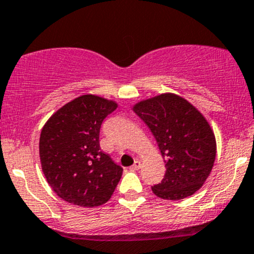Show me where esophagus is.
<instances>
[{
    "instance_id": "1",
    "label": "esophagus",
    "mask_w": 254,
    "mask_h": 254,
    "mask_svg": "<svg viewBox=\"0 0 254 254\" xmlns=\"http://www.w3.org/2000/svg\"><path fill=\"white\" fill-rule=\"evenodd\" d=\"M139 168H140V161L136 160L135 163H133L132 166L130 167V169H131V170H137V169H139Z\"/></svg>"
}]
</instances>
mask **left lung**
Here are the masks:
<instances>
[{
	"label": "left lung",
	"mask_w": 254,
	"mask_h": 254,
	"mask_svg": "<svg viewBox=\"0 0 254 254\" xmlns=\"http://www.w3.org/2000/svg\"><path fill=\"white\" fill-rule=\"evenodd\" d=\"M156 139L166 163L152 193L164 200H182L202 187L214 166L216 142L212 127L185 98L162 93L132 108Z\"/></svg>",
	"instance_id": "obj_1"
}]
</instances>
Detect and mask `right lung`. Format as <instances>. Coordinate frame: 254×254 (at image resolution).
Segmentation results:
<instances>
[{
    "label": "right lung",
    "instance_id": "1",
    "mask_svg": "<svg viewBox=\"0 0 254 254\" xmlns=\"http://www.w3.org/2000/svg\"><path fill=\"white\" fill-rule=\"evenodd\" d=\"M114 100L84 94L51 116L39 142L42 172L58 196L80 207L108 202L123 168L99 145L100 127L117 109Z\"/></svg>",
    "mask_w": 254,
    "mask_h": 254
}]
</instances>
